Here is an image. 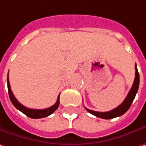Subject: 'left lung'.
Listing matches in <instances>:
<instances>
[{
	"label": "left lung",
	"mask_w": 146,
	"mask_h": 146,
	"mask_svg": "<svg viewBox=\"0 0 146 146\" xmlns=\"http://www.w3.org/2000/svg\"><path fill=\"white\" fill-rule=\"evenodd\" d=\"M135 69H136V73H135V80L133 82V85L131 88L130 92H128L127 97L125 98L123 102L120 105H118L117 108L113 109L110 111L108 112H97V111H93L91 110H88L85 108L86 110L88 111L90 113H92L93 115L96 116V117H100V118H104V119H111L113 117H119L121 115L124 114L128 110V109L130 108L131 105L133 102V100L136 96L138 88H139V82H140V76H139V73L137 70V66L135 64Z\"/></svg>",
	"instance_id": "left-lung-1"
}]
</instances>
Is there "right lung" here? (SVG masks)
Returning <instances> with one entry per match:
<instances>
[{
	"instance_id": "obj_1",
	"label": "right lung",
	"mask_w": 146,
	"mask_h": 146,
	"mask_svg": "<svg viewBox=\"0 0 146 146\" xmlns=\"http://www.w3.org/2000/svg\"><path fill=\"white\" fill-rule=\"evenodd\" d=\"M7 86H8V92H9V96H10V100L12 102V104L15 107L17 110L21 111L26 116L31 117V118H41V117H47L49 115H50L51 113H53L54 111L56 110L60 105V95L58 96L57 101L54 105H52L51 107L45 109V110H33V109H29L25 106L21 105L15 97L13 92L11 91L10 88V82H9V73H8V77H7Z\"/></svg>"
}]
</instances>
